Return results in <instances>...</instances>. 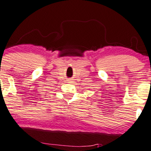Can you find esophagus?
I'll list each match as a JSON object with an SVG mask.
<instances>
[{
    "label": "esophagus",
    "instance_id": "1",
    "mask_svg": "<svg viewBox=\"0 0 151 151\" xmlns=\"http://www.w3.org/2000/svg\"><path fill=\"white\" fill-rule=\"evenodd\" d=\"M70 82H72V81H70Z\"/></svg>",
    "mask_w": 151,
    "mask_h": 151
}]
</instances>
